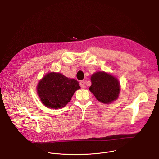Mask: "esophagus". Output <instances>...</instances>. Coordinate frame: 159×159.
I'll use <instances>...</instances> for the list:
<instances>
[{
    "instance_id": "34e87169",
    "label": "esophagus",
    "mask_w": 159,
    "mask_h": 159,
    "mask_svg": "<svg viewBox=\"0 0 159 159\" xmlns=\"http://www.w3.org/2000/svg\"><path fill=\"white\" fill-rule=\"evenodd\" d=\"M80 87H82V88L85 87V82H84V80H81V81L80 82Z\"/></svg>"
}]
</instances>
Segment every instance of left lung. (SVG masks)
Listing matches in <instances>:
<instances>
[{"mask_svg":"<svg viewBox=\"0 0 159 159\" xmlns=\"http://www.w3.org/2000/svg\"><path fill=\"white\" fill-rule=\"evenodd\" d=\"M90 80L92 85L89 90L99 102L110 104L118 99L120 86L115 77L104 72H97L92 75Z\"/></svg>","mask_w":159,"mask_h":159,"instance_id":"8db88e82","label":"left lung"}]
</instances>
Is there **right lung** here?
<instances>
[{
  "label": "right lung",
  "mask_w": 159,
  "mask_h": 159,
  "mask_svg": "<svg viewBox=\"0 0 159 159\" xmlns=\"http://www.w3.org/2000/svg\"><path fill=\"white\" fill-rule=\"evenodd\" d=\"M80 88L79 82L74 79L67 78L60 73L50 72L39 81L37 93L45 106L57 109L69 102Z\"/></svg>",
  "instance_id": "right-lung-1"
}]
</instances>
